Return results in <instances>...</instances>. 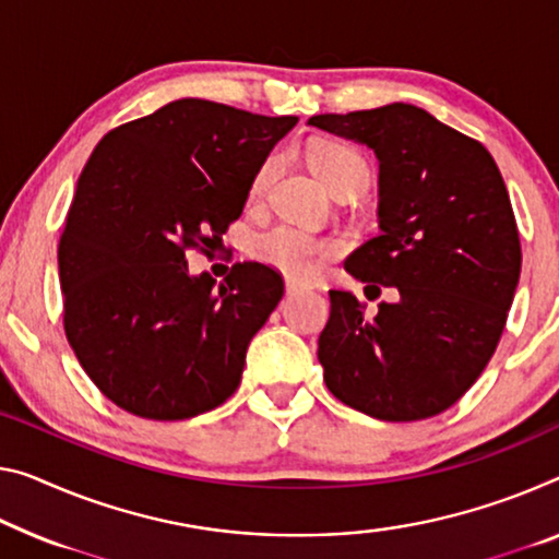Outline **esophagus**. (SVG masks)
Instances as JSON below:
<instances>
[{
    "mask_svg": "<svg viewBox=\"0 0 559 559\" xmlns=\"http://www.w3.org/2000/svg\"><path fill=\"white\" fill-rule=\"evenodd\" d=\"M307 285H302V282H297V280H292V277H287L285 280V289L289 292V295H295V292H299V289H305Z\"/></svg>",
    "mask_w": 559,
    "mask_h": 559,
    "instance_id": "obj_1",
    "label": "esophagus"
}]
</instances>
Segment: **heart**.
<instances>
[{"label": "heart", "mask_w": 559, "mask_h": 559, "mask_svg": "<svg viewBox=\"0 0 559 559\" xmlns=\"http://www.w3.org/2000/svg\"><path fill=\"white\" fill-rule=\"evenodd\" d=\"M309 159H312V167L322 182L334 194L362 192L369 185L367 159L355 147H349V144H320L309 154ZM277 157H267L262 162V167L257 169L252 179V200H260L267 192L270 182L277 175ZM250 252L254 260L270 264V267L285 272L289 277H309L324 260L340 252V242L332 237L314 235V231L305 227L280 222V225L257 231L252 237Z\"/></svg>", "instance_id": "obj_1"}]
</instances>
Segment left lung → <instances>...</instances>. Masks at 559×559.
Here are the masks:
<instances>
[{
  "instance_id": "1",
  "label": "left lung",
  "mask_w": 559,
  "mask_h": 559,
  "mask_svg": "<svg viewBox=\"0 0 559 559\" xmlns=\"http://www.w3.org/2000/svg\"><path fill=\"white\" fill-rule=\"evenodd\" d=\"M309 124L372 147L380 159V227L345 270L365 282L330 289L320 334L328 390L384 423L452 407L492 359L518 289L522 247L492 154L425 109L314 115Z\"/></svg>"
}]
</instances>
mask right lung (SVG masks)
Wrapping results in <instances>:
<instances>
[{"label":"right lung","instance_id":"add662e5","mask_svg":"<svg viewBox=\"0 0 559 559\" xmlns=\"http://www.w3.org/2000/svg\"><path fill=\"white\" fill-rule=\"evenodd\" d=\"M297 117L169 102L102 136L59 239L62 322L97 390L144 419H187L239 388L250 340L285 295L264 262L219 287L190 277L239 219L252 179Z\"/></svg>","mask_w":559,"mask_h":559}]
</instances>
